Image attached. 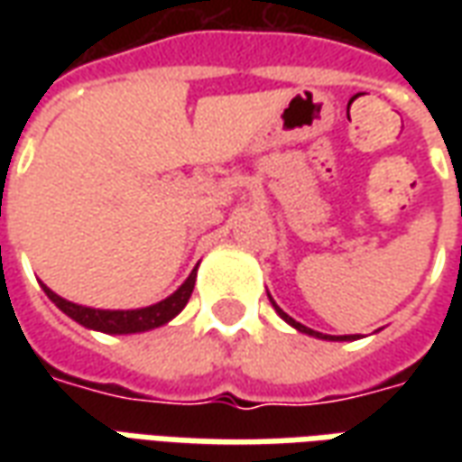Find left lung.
Instances as JSON below:
<instances>
[{
    "instance_id": "1",
    "label": "left lung",
    "mask_w": 462,
    "mask_h": 462,
    "mask_svg": "<svg viewBox=\"0 0 462 462\" xmlns=\"http://www.w3.org/2000/svg\"><path fill=\"white\" fill-rule=\"evenodd\" d=\"M272 300V297H270ZM272 304H274V301H272ZM274 310L280 311V317L284 321H290L291 327H294V329H300L301 334H310V337H317V339H331V341H348V339H356V337H327V334H319V331H314V329H310V327H304V324H300V321H294L290 317V314H284V311L280 310V307H277V304H274Z\"/></svg>"
}]
</instances>
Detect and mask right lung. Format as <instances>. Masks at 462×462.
<instances>
[{"label": "right lung", "mask_w": 462, "mask_h": 462, "mask_svg": "<svg viewBox=\"0 0 462 462\" xmlns=\"http://www.w3.org/2000/svg\"><path fill=\"white\" fill-rule=\"evenodd\" d=\"M195 272L198 267L190 272V277L182 282L180 290L172 291L168 300L158 301L152 307H145V310H128V311H111V310H91V307H81V304H74V301L61 300L59 294L49 290L46 284H42L46 291V297L54 301L59 310L64 311L66 317H71L74 321H79L86 329L104 331V334H135V331H148L155 329V327H162L165 321H171L178 311H182V307L188 304L192 294V287H195Z\"/></svg>", "instance_id": "1"}]
</instances>
